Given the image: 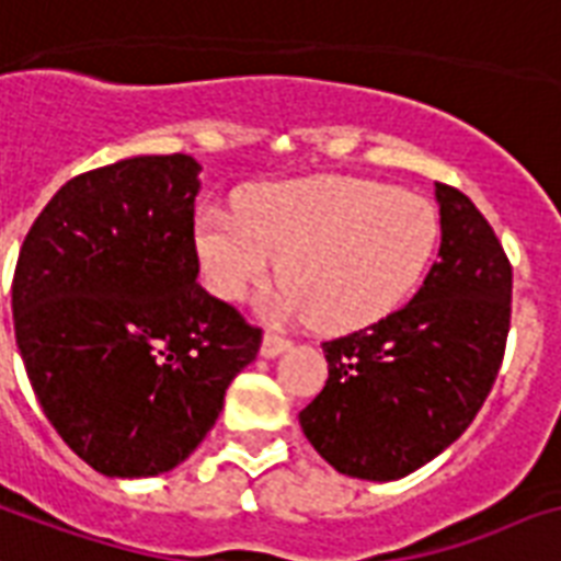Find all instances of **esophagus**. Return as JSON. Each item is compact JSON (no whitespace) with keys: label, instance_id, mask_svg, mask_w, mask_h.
Segmentation results:
<instances>
[{"label":"esophagus","instance_id":"obj_1","mask_svg":"<svg viewBox=\"0 0 561 561\" xmlns=\"http://www.w3.org/2000/svg\"><path fill=\"white\" fill-rule=\"evenodd\" d=\"M286 345H289V340H286L284 333H277V330H266V333H263V345H260V354H263V357H277V354H280Z\"/></svg>","mask_w":561,"mask_h":561}]
</instances>
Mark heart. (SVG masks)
Here are the masks:
<instances>
[{
  "label": "heart",
  "mask_w": 561,
  "mask_h": 561,
  "mask_svg": "<svg viewBox=\"0 0 561 561\" xmlns=\"http://www.w3.org/2000/svg\"><path fill=\"white\" fill-rule=\"evenodd\" d=\"M438 213L359 178H307L251 190L242 210L210 207L195 225L204 284L240 301L280 260L277 304L324 333L386 319L427 275Z\"/></svg>",
  "instance_id": "b5f03b06"
}]
</instances>
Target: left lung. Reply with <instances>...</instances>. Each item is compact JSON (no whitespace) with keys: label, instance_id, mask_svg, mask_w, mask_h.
Segmentation results:
<instances>
[{"label":"left lung","instance_id":"1","mask_svg":"<svg viewBox=\"0 0 561 561\" xmlns=\"http://www.w3.org/2000/svg\"><path fill=\"white\" fill-rule=\"evenodd\" d=\"M438 260L412 301L324 342L328 383L301 410L304 436L359 480H398L438 457L474 421L501 371L512 263L457 186L436 181Z\"/></svg>","mask_w":561,"mask_h":561}]
</instances>
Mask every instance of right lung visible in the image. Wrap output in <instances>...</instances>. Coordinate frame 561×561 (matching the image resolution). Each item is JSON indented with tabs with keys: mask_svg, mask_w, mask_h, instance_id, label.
<instances>
[{
	"mask_svg": "<svg viewBox=\"0 0 561 561\" xmlns=\"http://www.w3.org/2000/svg\"><path fill=\"white\" fill-rule=\"evenodd\" d=\"M190 154H146L60 186L28 228L11 307L46 419L104 477H154L210 433L263 330L198 277Z\"/></svg>",
	"mask_w": 561,
	"mask_h": 561,
	"instance_id": "obj_1",
	"label": "right lung"
}]
</instances>
